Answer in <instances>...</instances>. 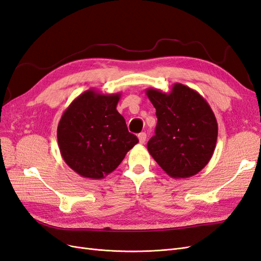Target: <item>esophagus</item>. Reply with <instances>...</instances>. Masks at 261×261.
<instances>
[{
	"label": "esophagus",
	"mask_w": 261,
	"mask_h": 261,
	"mask_svg": "<svg viewBox=\"0 0 261 261\" xmlns=\"http://www.w3.org/2000/svg\"><path fill=\"white\" fill-rule=\"evenodd\" d=\"M146 138H147V135H146V133H140L139 135H138V139H139V143L143 145V144H145V141H146Z\"/></svg>",
	"instance_id": "1"
}]
</instances>
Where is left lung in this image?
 <instances>
[{
	"instance_id": "left-lung-1",
	"label": "left lung",
	"mask_w": 261,
	"mask_h": 261,
	"mask_svg": "<svg viewBox=\"0 0 261 261\" xmlns=\"http://www.w3.org/2000/svg\"><path fill=\"white\" fill-rule=\"evenodd\" d=\"M146 94L158 117L154 136L147 144L149 153L171 177L194 176L216 149L215 113L198 92L178 83L169 93L149 88Z\"/></svg>"
}]
</instances>
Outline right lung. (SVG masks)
Returning a JSON list of instances; mask_svg holds the SVG:
<instances>
[{"label":"right lung","instance_id":"right-lung-1","mask_svg":"<svg viewBox=\"0 0 261 261\" xmlns=\"http://www.w3.org/2000/svg\"><path fill=\"white\" fill-rule=\"evenodd\" d=\"M121 93L89 89L62 114L58 125L60 152L68 167L83 177L101 179L112 173L138 143L116 106Z\"/></svg>","mask_w":261,"mask_h":261}]
</instances>
